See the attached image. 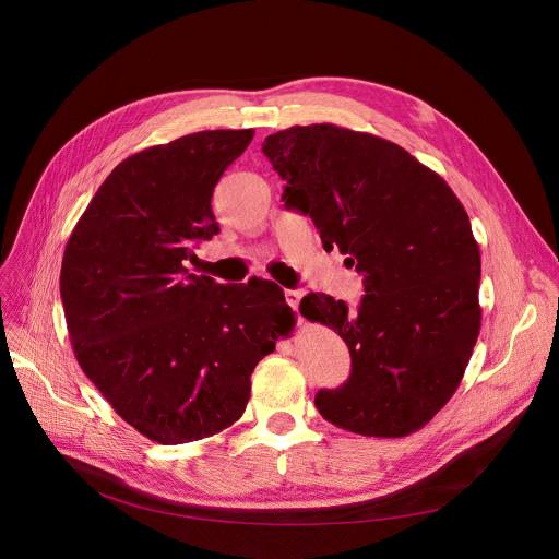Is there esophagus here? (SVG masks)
I'll list each match as a JSON object with an SVG mask.
<instances>
[{"instance_id":"34e87169","label":"esophagus","mask_w":559,"mask_h":559,"mask_svg":"<svg viewBox=\"0 0 559 559\" xmlns=\"http://www.w3.org/2000/svg\"><path fill=\"white\" fill-rule=\"evenodd\" d=\"M300 298H302V294H300L298 289H285L287 306H289L292 310H296V312H298V306H300Z\"/></svg>"}]
</instances>
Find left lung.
Here are the masks:
<instances>
[{
  "label": "left lung",
  "instance_id": "8db88e82",
  "mask_svg": "<svg viewBox=\"0 0 559 559\" xmlns=\"http://www.w3.org/2000/svg\"><path fill=\"white\" fill-rule=\"evenodd\" d=\"M263 154L285 207L364 274L354 312L325 294L300 300L352 357L349 379L317 392L319 413L366 437L424 428L460 388L481 325V257L460 198L399 144L334 124L272 133Z\"/></svg>",
  "mask_w": 559,
  "mask_h": 559
}]
</instances>
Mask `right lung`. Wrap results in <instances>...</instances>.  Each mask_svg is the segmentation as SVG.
<instances>
[{
    "label": "right lung",
    "instance_id": "right-lung-1",
    "mask_svg": "<svg viewBox=\"0 0 559 559\" xmlns=\"http://www.w3.org/2000/svg\"><path fill=\"white\" fill-rule=\"evenodd\" d=\"M251 138L198 131L129 156L64 249L60 294L78 364L127 424L165 445L238 421L253 368L294 321L272 281L221 285L185 267L193 242L221 231L212 193Z\"/></svg>",
    "mask_w": 559,
    "mask_h": 559
}]
</instances>
